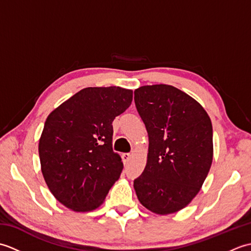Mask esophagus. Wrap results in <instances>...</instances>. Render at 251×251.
I'll list each match as a JSON object with an SVG mask.
<instances>
[{"label":"esophagus","instance_id":"esophagus-1","mask_svg":"<svg viewBox=\"0 0 251 251\" xmlns=\"http://www.w3.org/2000/svg\"><path fill=\"white\" fill-rule=\"evenodd\" d=\"M130 158H131V154L130 153H124V154H123V161H124L125 164L128 163L130 161Z\"/></svg>","mask_w":251,"mask_h":251}]
</instances>
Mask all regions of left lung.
<instances>
[{
	"label": "left lung",
	"mask_w": 251,
	"mask_h": 251,
	"mask_svg": "<svg viewBox=\"0 0 251 251\" xmlns=\"http://www.w3.org/2000/svg\"><path fill=\"white\" fill-rule=\"evenodd\" d=\"M149 136L147 165L134 181L138 200L156 215L175 214L199 193L214 157L212 125L205 109L172 85L135 90Z\"/></svg>",
	"instance_id": "left-lung-1"
}]
</instances>
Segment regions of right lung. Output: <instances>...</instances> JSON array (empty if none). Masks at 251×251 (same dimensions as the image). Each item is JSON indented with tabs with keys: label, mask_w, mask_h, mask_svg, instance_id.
Returning a JSON list of instances; mask_svg holds the SVG:
<instances>
[{
	"label": "right lung",
	"mask_w": 251,
	"mask_h": 251,
	"mask_svg": "<svg viewBox=\"0 0 251 251\" xmlns=\"http://www.w3.org/2000/svg\"><path fill=\"white\" fill-rule=\"evenodd\" d=\"M131 100V89L87 87L47 116L39 141L41 170L51 194L69 209H97L119 180L123 162L112 150V122Z\"/></svg>",
	"instance_id": "1"
}]
</instances>
